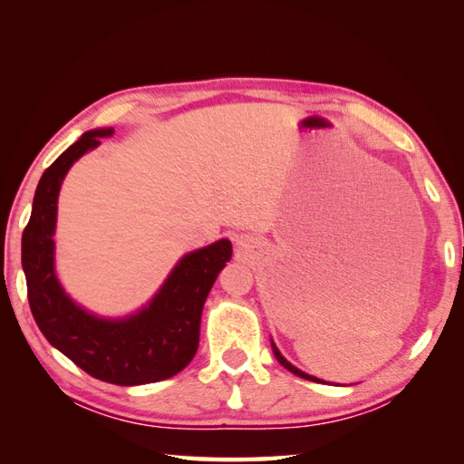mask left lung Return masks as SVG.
<instances>
[{"instance_id": "obj_1", "label": "left lung", "mask_w": 464, "mask_h": 464, "mask_svg": "<svg viewBox=\"0 0 464 464\" xmlns=\"http://www.w3.org/2000/svg\"><path fill=\"white\" fill-rule=\"evenodd\" d=\"M273 353H275V356H277V361L283 364V367H285L289 372H294V375H297V377H302V379H307V381H320V379H315V377H312V375H307V372H304V371H299V369H295L294 364H291L285 356H283L281 353H279V348L273 344Z\"/></svg>"}]
</instances>
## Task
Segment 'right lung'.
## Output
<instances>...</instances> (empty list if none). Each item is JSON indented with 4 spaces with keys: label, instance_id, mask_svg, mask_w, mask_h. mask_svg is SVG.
Wrapping results in <instances>:
<instances>
[{
    "label": "right lung",
    "instance_id": "1",
    "mask_svg": "<svg viewBox=\"0 0 464 464\" xmlns=\"http://www.w3.org/2000/svg\"><path fill=\"white\" fill-rule=\"evenodd\" d=\"M111 134L113 128L89 130L40 177L22 234V266L32 315L48 343L92 377L128 387L169 379L191 362L203 304L232 245L222 238L185 255L152 302L128 318H97L72 302L54 273L56 199L72 162Z\"/></svg>",
    "mask_w": 464,
    "mask_h": 464
}]
</instances>
